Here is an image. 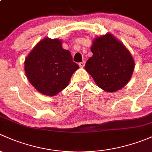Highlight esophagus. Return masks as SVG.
Masks as SVG:
<instances>
[{
    "label": "esophagus",
    "instance_id": "1",
    "mask_svg": "<svg viewBox=\"0 0 152 152\" xmlns=\"http://www.w3.org/2000/svg\"><path fill=\"white\" fill-rule=\"evenodd\" d=\"M85 63H86V62L83 61L80 62V63H79V64H79L80 67H83L84 66H85Z\"/></svg>",
    "mask_w": 152,
    "mask_h": 152
}]
</instances>
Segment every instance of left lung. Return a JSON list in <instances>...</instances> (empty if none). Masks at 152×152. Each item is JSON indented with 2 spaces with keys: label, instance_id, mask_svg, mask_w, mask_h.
Returning <instances> with one entry per match:
<instances>
[{
  "label": "left lung",
  "instance_id": "1",
  "mask_svg": "<svg viewBox=\"0 0 152 152\" xmlns=\"http://www.w3.org/2000/svg\"><path fill=\"white\" fill-rule=\"evenodd\" d=\"M91 50L93 56L86 61L85 69L100 88L114 92L127 84L134 62L121 42L107 33L94 40Z\"/></svg>",
  "mask_w": 152,
  "mask_h": 152
}]
</instances>
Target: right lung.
Segmentation results:
<instances>
[{
	"label": "right lung",
	"mask_w": 152,
	"mask_h": 152,
	"mask_svg": "<svg viewBox=\"0 0 152 152\" xmlns=\"http://www.w3.org/2000/svg\"><path fill=\"white\" fill-rule=\"evenodd\" d=\"M79 66L72 61L71 53L63 49L58 39H43L25 61V72L29 82L39 92L55 96L68 86Z\"/></svg>",
	"instance_id": "right-lung-1"
}]
</instances>
